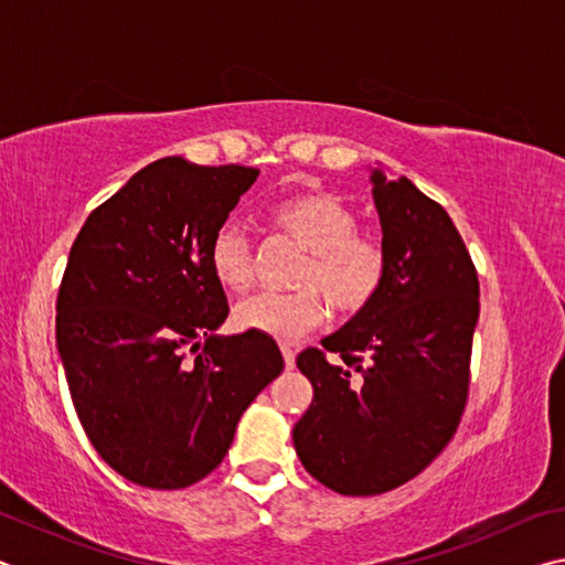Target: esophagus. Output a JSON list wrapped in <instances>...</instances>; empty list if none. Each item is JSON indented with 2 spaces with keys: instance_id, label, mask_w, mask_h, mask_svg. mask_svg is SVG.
I'll return each mask as SVG.
<instances>
[{
  "instance_id": "1",
  "label": "esophagus",
  "mask_w": 565,
  "mask_h": 565,
  "mask_svg": "<svg viewBox=\"0 0 565 565\" xmlns=\"http://www.w3.org/2000/svg\"><path fill=\"white\" fill-rule=\"evenodd\" d=\"M281 353H284V363H286V369H294V366H296V351L289 347V343H284V347H281Z\"/></svg>"
}]
</instances>
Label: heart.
I'll return each mask as SVG.
<instances>
[{
	"label": "heart",
	"mask_w": 565,
	"mask_h": 565,
	"mask_svg": "<svg viewBox=\"0 0 565 565\" xmlns=\"http://www.w3.org/2000/svg\"><path fill=\"white\" fill-rule=\"evenodd\" d=\"M271 222L294 236L309 259L301 264L291 294H259L234 313L236 329L276 341H296L319 329L333 309L356 313L376 299L386 279V252L376 238L359 234L356 214L329 191H306L281 199ZM209 269L224 291L242 294L252 286V242L234 222H226L209 246Z\"/></svg>",
	"instance_id": "b5f03b06"
}]
</instances>
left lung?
Wrapping results in <instances>:
<instances>
[{
    "label": "left lung",
    "mask_w": 565,
    "mask_h": 565,
    "mask_svg": "<svg viewBox=\"0 0 565 565\" xmlns=\"http://www.w3.org/2000/svg\"><path fill=\"white\" fill-rule=\"evenodd\" d=\"M386 252L376 299L306 349L296 366L313 398L294 448L317 481L343 495L396 489L456 434L478 323V276L451 216L406 177L371 169Z\"/></svg>",
    "instance_id": "1"
}]
</instances>
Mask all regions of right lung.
Listing matches in <instances>:
<instances>
[{"label":"right lung","mask_w":565,"mask_h":565,"mask_svg":"<svg viewBox=\"0 0 565 565\" xmlns=\"http://www.w3.org/2000/svg\"><path fill=\"white\" fill-rule=\"evenodd\" d=\"M259 177L167 157L94 209L56 299L60 351L84 434L114 471L186 489L224 461L248 404L284 371L276 341L226 321L209 246ZM205 349L189 364L183 349Z\"/></svg>","instance_id":"1"}]
</instances>
